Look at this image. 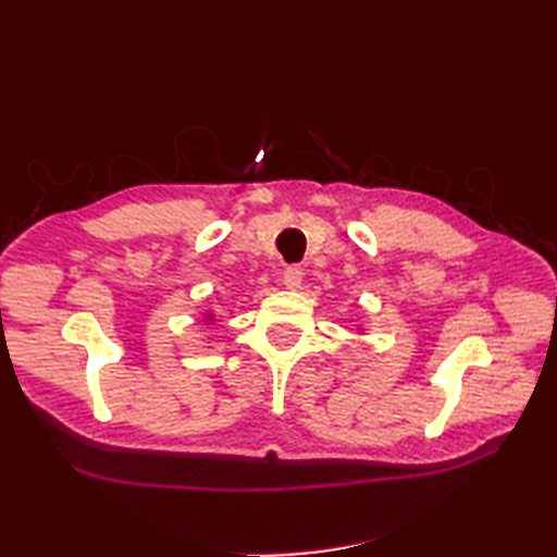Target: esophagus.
<instances>
[{"label": "esophagus", "instance_id": "esophagus-1", "mask_svg": "<svg viewBox=\"0 0 557 557\" xmlns=\"http://www.w3.org/2000/svg\"><path fill=\"white\" fill-rule=\"evenodd\" d=\"M301 280H304V272L299 265H289L285 268V272H282V282H285L289 289H297L301 285Z\"/></svg>", "mask_w": 557, "mask_h": 557}]
</instances>
